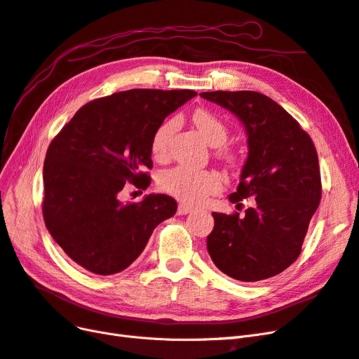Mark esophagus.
I'll list each match as a JSON object with an SVG mask.
<instances>
[{
  "label": "esophagus",
  "mask_w": 359,
  "mask_h": 359,
  "mask_svg": "<svg viewBox=\"0 0 359 359\" xmlns=\"http://www.w3.org/2000/svg\"><path fill=\"white\" fill-rule=\"evenodd\" d=\"M191 211H193V209H191L190 206H187V205H182V203H180V205H178V209H177L178 215H185V214H190Z\"/></svg>",
  "instance_id": "esophagus-1"
}]
</instances>
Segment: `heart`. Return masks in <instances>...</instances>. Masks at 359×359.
Instances as JSON below:
<instances>
[{
  "label": "heart",
  "instance_id": "heart-1",
  "mask_svg": "<svg viewBox=\"0 0 359 359\" xmlns=\"http://www.w3.org/2000/svg\"><path fill=\"white\" fill-rule=\"evenodd\" d=\"M193 121L211 145H219L217 154L227 163H236V153L227 147H221L229 137V128L219 116L209 109H197L193 114ZM178 128L177 118H168L156 128L150 150L156 160H165L169 153V144ZM158 185L165 193L187 205H201L209 196L217 194L224 187V181L215 170L194 169L185 165H178L162 172Z\"/></svg>",
  "mask_w": 359,
  "mask_h": 359
}]
</instances>
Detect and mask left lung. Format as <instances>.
<instances>
[{
	"label": "left lung",
	"mask_w": 359,
	"mask_h": 359,
	"mask_svg": "<svg viewBox=\"0 0 359 359\" xmlns=\"http://www.w3.org/2000/svg\"><path fill=\"white\" fill-rule=\"evenodd\" d=\"M205 100L236 114L248 133V158L230 202L252 206L239 218L212 212L206 239L214 264L227 276L257 282L279 275L302 252L309 222L323 196L316 148L300 123L269 96L203 92Z\"/></svg>",
	"instance_id": "left-lung-1"
}]
</instances>
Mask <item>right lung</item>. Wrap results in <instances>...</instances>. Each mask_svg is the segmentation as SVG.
Listing matches in <instances>:
<instances>
[{"label":"right lung","instance_id":"1","mask_svg":"<svg viewBox=\"0 0 359 359\" xmlns=\"http://www.w3.org/2000/svg\"><path fill=\"white\" fill-rule=\"evenodd\" d=\"M194 90L132 89L83 105L47 148L43 217L64 252L95 275H114L144 251L153 230L177 212L174 197L121 203L132 184L145 190L156 128Z\"/></svg>","mask_w":359,"mask_h":359}]
</instances>
